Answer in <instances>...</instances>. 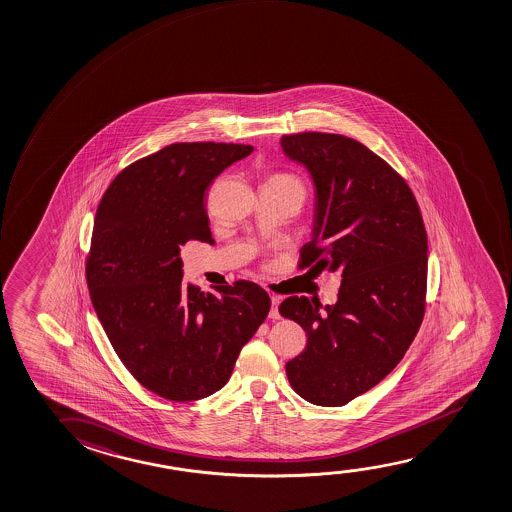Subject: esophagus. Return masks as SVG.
Returning a JSON list of instances; mask_svg holds the SVG:
<instances>
[{"label":"esophagus","mask_w":512,"mask_h":512,"mask_svg":"<svg viewBox=\"0 0 512 512\" xmlns=\"http://www.w3.org/2000/svg\"><path fill=\"white\" fill-rule=\"evenodd\" d=\"M278 306H280V297L271 296V312H269V319H280V313H278Z\"/></svg>","instance_id":"esophagus-1"}]
</instances>
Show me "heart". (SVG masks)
<instances>
[{"mask_svg": "<svg viewBox=\"0 0 512 512\" xmlns=\"http://www.w3.org/2000/svg\"><path fill=\"white\" fill-rule=\"evenodd\" d=\"M276 179H287V181H296V183H299L294 176H290V174H278V176H275Z\"/></svg>", "mask_w": 512, "mask_h": 512, "instance_id": "1", "label": "heart"}]
</instances>
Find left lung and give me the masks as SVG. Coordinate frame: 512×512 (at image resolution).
I'll return each mask as SVG.
<instances>
[{"instance_id": "1", "label": "left lung", "mask_w": 512, "mask_h": 512, "mask_svg": "<svg viewBox=\"0 0 512 512\" xmlns=\"http://www.w3.org/2000/svg\"><path fill=\"white\" fill-rule=\"evenodd\" d=\"M282 148L317 188V227L299 269L341 276L326 313L306 296L280 304L308 336L285 370L301 398L340 407L386 378L423 324L428 234L407 181L356 139L297 132L283 135Z\"/></svg>"}]
</instances>
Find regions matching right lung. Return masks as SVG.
<instances>
[{"mask_svg":"<svg viewBox=\"0 0 512 512\" xmlns=\"http://www.w3.org/2000/svg\"><path fill=\"white\" fill-rule=\"evenodd\" d=\"M250 144L176 142L130 163L98 204L86 257L89 297L121 363L151 393L193 401L229 382L271 299L237 280L183 282L181 248L213 243L204 193Z\"/></svg>","mask_w":512,"mask_h":512,"instance_id":"1","label":"right lung"}]
</instances>
